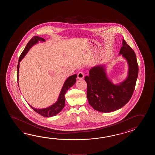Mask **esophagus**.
I'll list each match as a JSON object with an SVG mask.
<instances>
[{"label":"esophagus","instance_id":"34e87169","mask_svg":"<svg viewBox=\"0 0 155 155\" xmlns=\"http://www.w3.org/2000/svg\"><path fill=\"white\" fill-rule=\"evenodd\" d=\"M84 74L82 72H79L78 74V79H82L84 78Z\"/></svg>","mask_w":155,"mask_h":155}]
</instances>
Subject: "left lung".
Returning a JSON list of instances; mask_svg holds the SVG:
<instances>
[{
    "mask_svg": "<svg viewBox=\"0 0 155 155\" xmlns=\"http://www.w3.org/2000/svg\"><path fill=\"white\" fill-rule=\"evenodd\" d=\"M119 54L125 58L129 64L128 76L125 81L114 85L106 76L104 66H96L85 77L87 83V97L94 109L102 112L114 111L129 102L135 90L137 79L138 66L134 51L122 40Z\"/></svg>",
    "mask_w": 155,
    "mask_h": 155,
    "instance_id": "8db88e82",
    "label": "left lung"
}]
</instances>
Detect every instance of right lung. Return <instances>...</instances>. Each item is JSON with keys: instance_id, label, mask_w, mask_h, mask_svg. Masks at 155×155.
<instances>
[{"instance_id": "add662e5", "label": "right lung", "mask_w": 155, "mask_h": 155, "mask_svg": "<svg viewBox=\"0 0 155 155\" xmlns=\"http://www.w3.org/2000/svg\"><path fill=\"white\" fill-rule=\"evenodd\" d=\"M45 41V40L42 38H40L39 36H34L30 40L28 43L27 44L25 49L23 51L22 53L21 54L19 59V63L22 60L24 56H25L28 51L32 46L35 45L36 43H38V41ZM19 63L18 64V74H19ZM77 78V75L74 74L72 76H70L68 79H66V81L64 82L62 89L61 90V92L60 93L59 96L58 101H56L53 105L50 106L49 107H47L45 109H35L32 106L29 105L31 107V109H33L35 112H37L40 115H41L44 117H51L54 116L56 115L58 113H59L63 108L65 106V95L66 94V91L69 89L74 85L75 82H76V78Z\"/></svg>"}]
</instances>
